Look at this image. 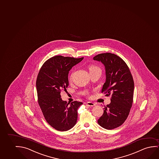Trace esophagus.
Listing matches in <instances>:
<instances>
[{
    "mask_svg": "<svg viewBox=\"0 0 159 159\" xmlns=\"http://www.w3.org/2000/svg\"><path fill=\"white\" fill-rule=\"evenodd\" d=\"M85 104L89 107H93L94 106H95V104L92 102H88L87 103H85Z\"/></svg>",
    "mask_w": 159,
    "mask_h": 159,
    "instance_id": "obj_1",
    "label": "esophagus"
}]
</instances>
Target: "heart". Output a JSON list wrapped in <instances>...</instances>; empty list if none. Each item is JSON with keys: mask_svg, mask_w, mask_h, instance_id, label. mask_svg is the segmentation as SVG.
Segmentation results:
<instances>
[{"mask_svg": "<svg viewBox=\"0 0 159 159\" xmlns=\"http://www.w3.org/2000/svg\"><path fill=\"white\" fill-rule=\"evenodd\" d=\"M96 70H100V69L99 67L96 66H95V65H91V66H90L89 67V73L90 72L95 71Z\"/></svg>", "mask_w": 159, "mask_h": 159, "instance_id": "obj_1", "label": "heart"}]
</instances>
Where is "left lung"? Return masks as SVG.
I'll use <instances>...</instances> for the list:
<instances>
[{
    "label": "left lung",
    "instance_id": "8db88e82",
    "mask_svg": "<svg viewBox=\"0 0 159 159\" xmlns=\"http://www.w3.org/2000/svg\"><path fill=\"white\" fill-rule=\"evenodd\" d=\"M93 59L103 64L106 81L102 89L106 96L111 95V103L103 108V114L98 123L107 130L121 125L128 118L132 107L134 82L125 62L114 54H98Z\"/></svg>",
    "mask_w": 159,
    "mask_h": 159
}]
</instances>
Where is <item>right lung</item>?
Listing matches in <instances>:
<instances>
[{
    "label": "right lung",
    "instance_id": "add662e5",
    "mask_svg": "<svg viewBox=\"0 0 159 159\" xmlns=\"http://www.w3.org/2000/svg\"><path fill=\"white\" fill-rule=\"evenodd\" d=\"M83 58L55 56L43 64L36 80L38 102L46 120L60 131L73 128L77 120V110L83 103H67L61 98V90L69 85L68 74L72 67Z\"/></svg>",
    "mask_w": 159,
    "mask_h": 159
}]
</instances>
